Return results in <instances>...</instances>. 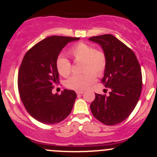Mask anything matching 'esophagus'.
<instances>
[{
	"instance_id": "esophagus-1",
	"label": "esophagus",
	"mask_w": 157,
	"mask_h": 157,
	"mask_svg": "<svg viewBox=\"0 0 157 157\" xmlns=\"http://www.w3.org/2000/svg\"><path fill=\"white\" fill-rule=\"evenodd\" d=\"M76 93H77V95H81V94H83V93H84V92H83V91H77V92H76Z\"/></svg>"
}]
</instances>
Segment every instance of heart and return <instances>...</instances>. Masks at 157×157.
<instances>
[{"mask_svg": "<svg viewBox=\"0 0 157 157\" xmlns=\"http://www.w3.org/2000/svg\"><path fill=\"white\" fill-rule=\"evenodd\" d=\"M69 53L76 61H83V71L86 73L72 76L67 80L66 85L71 90L83 91L96 81L95 72L97 75H101L104 72L106 66L105 55L102 52L95 50L93 46L84 42L74 45L70 49ZM56 67L63 77L69 76L72 71L71 62L62 55L57 58Z\"/></svg>", "mask_w": 157, "mask_h": 157, "instance_id": "heart-1", "label": "heart"}]
</instances>
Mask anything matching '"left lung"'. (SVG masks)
<instances>
[{"instance_id": "left-lung-1", "label": "left lung", "mask_w": 157, "mask_h": 157, "mask_svg": "<svg viewBox=\"0 0 157 157\" xmlns=\"http://www.w3.org/2000/svg\"><path fill=\"white\" fill-rule=\"evenodd\" d=\"M89 41L100 45L105 54L106 66L102 81L111 90L108 96L95 93L90 109L100 122L115 125L124 121L138 102L141 69L134 52L112 35L93 36Z\"/></svg>"}]
</instances>
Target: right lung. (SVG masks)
<instances>
[{
	"instance_id": "1",
	"label": "right lung",
	"mask_w": 157,
	"mask_h": 157,
	"mask_svg": "<svg viewBox=\"0 0 157 157\" xmlns=\"http://www.w3.org/2000/svg\"><path fill=\"white\" fill-rule=\"evenodd\" d=\"M80 38L50 36L29 49L18 73L20 99L29 114L46 124L61 122L71 113L77 98L74 90H64L61 95L52 93L58 83L56 61L67 43Z\"/></svg>"
}]
</instances>
